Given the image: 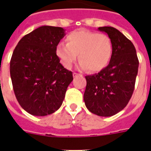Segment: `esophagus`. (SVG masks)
Masks as SVG:
<instances>
[{
	"label": "esophagus",
	"mask_w": 151,
	"mask_h": 151,
	"mask_svg": "<svg viewBox=\"0 0 151 151\" xmlns=\"http://www.w3.org/2000/svg\"><path fill=\"white\" fill-rule=\"evenodd\" d=\"M78 75H79V74H78V73H73V78H77V77H78Z\"/></svg>",
	"instance_id": "1"
}]
</instances>
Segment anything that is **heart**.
Listing matches in <instances>:
<instances>
[{
    "label": "heart",
    "instance_id": "heart-1",
    "mask_svg": "<svg viewBox=\"0 0 151 151\" xmlns=\"http://www.w3.org/2000/svg\"><path fill=\"white\" fill-rule=\"evenodd\" d=\"M66 40V44L60 42L55 48L56 56L65 68L72 67L78 55V68L91 72L103 70L111 59L112 41L106 34L79 29L70 33Z\"/></svg>",
    "mask_w": 151,
    "mask_h": 151
}]
</instances>
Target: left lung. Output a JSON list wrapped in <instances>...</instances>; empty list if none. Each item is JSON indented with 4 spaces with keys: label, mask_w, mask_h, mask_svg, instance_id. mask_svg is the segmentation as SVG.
<instances>
[{
    "label": "left lung",
    "mask_w": 151,
    "mask_h": 151,
    "mask_svg": "<svg viewBox=\"0 0 151 151\" xmlns=\"http://www.w3.org/2000/svg\"><path fill=\"white\" fill-rule=\"evenodd\" d=\"M112 41L113 52L106 67L86 76L84 94L86 107L101 117H110L124 109L133 93L139 60L135 46L124 34L112 27L98 28Z\"/></svg>",
    "instance_id": "obj_1"
}]
</instances>
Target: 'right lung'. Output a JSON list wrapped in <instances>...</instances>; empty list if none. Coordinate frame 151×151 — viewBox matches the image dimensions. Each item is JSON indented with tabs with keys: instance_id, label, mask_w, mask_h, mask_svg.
Wrapping results in <instances>:
<instances>
[{
	"instance_id": "add662e5",
	"label": "right lung",
	"mask_w": 151,
	"mask_h": 151,
	"mask_svg": "<svg viewBox=\"0 0 151 151\" xmlns=\"http://www.w3.org/2000/svg\"><path fill=\"white\" fill-rule=\"evenodd\" d=\"M65 29L42 26L25 35L10 62V75L18 102L34 116H47L61 106L73 73L59 63L55 48Z\"/></svg>"
}]
</instances>
